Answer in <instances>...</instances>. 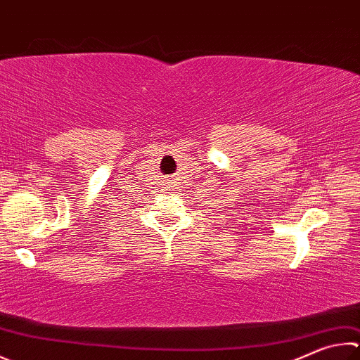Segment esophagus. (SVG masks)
I'll return each mask as SVG.
<instances>
[{"label": "esophagus", "instance_id": "34e87169", "mask_svg": "<svg viewBox=\"0 0 360 360\" xmlns=\"http://www.w3.org/2000/svg\"><path fill=\"white\" fill-rule=\"evenodd\" d=\"M176 186H178V179H176V178L169 179V188H176Z\"/></svg>", "mask_w": 360, "mask_h": 360}]
</instances>
